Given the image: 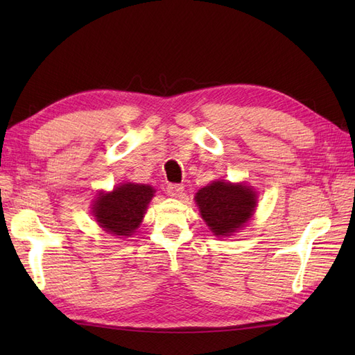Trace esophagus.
Wrapping results in <instances>:
<instances>
[{
	"instance_id": "34e87169",
	"label": "esophagus",
	"mask_w": 355,
	"mask_h": 355,
	"mask_svg": "<svg viewBox=\"0 0 355 355\" xmlns=\"http://www.w3.org/2000/svg\"><path fill=\"white\" fill-rule=\"evenodd\" d=\"M185 192V188L182 185H178V184H170L167 185V194L170 197H175V198H180L182 196H184Z\"/></svg>"
}]
</instances>
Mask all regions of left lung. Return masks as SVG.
<instances>
[{
	"label": "left lung",
	"mask_w": 355,
	"mask_h": 355,
	"mask_svg": "<svg viewBox=\"0 0 355 355\" xmlns=\"http://www.w3.org/2000/svg\"><path fill=\"white\" fill-rule=\"evenodd\" d=\"M201 218L216 237H228L241 230L254 213L257 196L252 187L213 180L196 194Z\"/></svg>",
	"instance_id": "8db88e82"
}]
</instances>
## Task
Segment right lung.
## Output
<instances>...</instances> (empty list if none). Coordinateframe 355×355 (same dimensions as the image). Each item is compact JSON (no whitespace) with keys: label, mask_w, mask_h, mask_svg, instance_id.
I'll return each mask as SVG.
<instances>
[{"label":"right lung","mask_w":355,"mask_h":355,"mask_svg":"<svg viewBox=\"0 0 355 355\" xmlns=\"http://www.w3.org/2000/svg\"><path fill=\"white\" fill-rule=\"evenodd\" d=\"M155 189L144 184H123L111 192H99L92 204L93 216L103 231L130 237L141 225Z\"/></svg>","instance_id":"right-lung-1"}]
</instances>
